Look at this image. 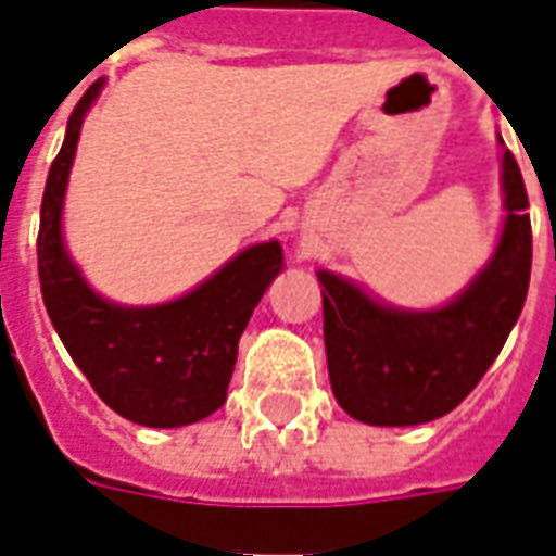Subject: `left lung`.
<instances>
[{
	"mask_svg": "<svg viewBox=\"0 0 556 556\" xmlns=\"http://www.w3.org/2000/svg\"><path fill=\"white\" fill-rule=\"evenodd\" d=\"M503 146V139L497 137ZM503 229L477 277L434 309H402L333 270L325 286V349L333 396L369 426H419L462 405L489 372L525 309L533 262L527 190L513 151L501 154Z\"/></svg>",
	"mask_w": 556,
	"mask_h": 556,
	"instance_id": "obj_1",
	"label": "left lung"
}]
</instances>
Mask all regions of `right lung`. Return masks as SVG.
<instances>
[{
  "instance_id": "1",
  "label": "right lung",
  "mask_w": 556,
  "mask_h": 556,
  "mask_svg": "<svg viewBox=\"0 0 556 556\" xmlns=\"http://www.w3.org/2000/svg\"><path fill=\"white\" fill-rule=\"evenodd\" d=\"M103 79L79 98L50 166L38 231V274L47 315L94 393L130 422L178 429L223 408L238 342L267 286L282 270L279 241L253 243L181 298L127 306L101 298L71 258L62 231L67 178Z\"/></svg>"
}]
</instances>
